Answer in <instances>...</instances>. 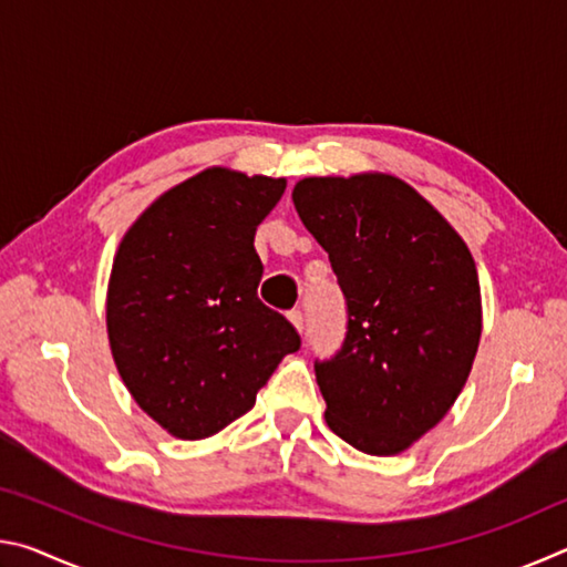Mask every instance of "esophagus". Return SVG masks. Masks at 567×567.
<instances>
[{
    "instance_id": "1",
    "label": "esophagus",
    "mask_w": 567,
    "mask_h": 567,
    "mask_svg": "<svg viewBox=\"0 0 567 567\" xmlns=\"http://www.w3.org/2000/svg\"><path fill=\"white\" fill-rule=\"evenodd\" d=\"M287 320L292 322V328H295L297 332H302V330H305V318H302V312H300V310H292L290 315H287Z\"/></svg>"
}]
</instances>
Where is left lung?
<instances>
[{
  "mask_svg": "<svg viewBox=\"0 0 567 567\" xmlns=\"http://www.w3.org/2000/svg\"><path fill=\"white\" fill-rule=\"evenodd\" d=\"M302 225L330 255L348 338L315 364L324 422L368 455H400L455 405L473 370L483 297L457 229L390 172L302 177Z\"/></svg>",
  "mask_w": 567,
  "mask_h": 567,
  "instance_id": "1",
  "label": "left lung"
}]
</instances>
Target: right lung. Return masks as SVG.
Instances as JSON below:
<instances>
[{"instance_id":"right-lung-1","label":"right lung","mask_w":567,"mask_h":567,"mask_svg":"<svg viewBox=\"0 0 567 567\" xmlns=\"http://www.w3.org/2000/svg\"><path fill=\"white\" fill-rule=\"evenodd\" d=\"M285 177L207 167L152 203L114 252L104 318L132 400L179 440L219 433L300 338L257 300L255 229Z\"/></svg>"}]
</instances>
